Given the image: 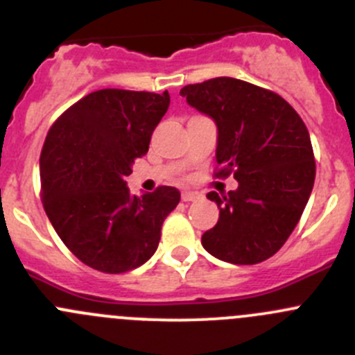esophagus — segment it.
<instances>
[{"label": "esophagus", "instance_id": "esophagus-1", "mask_svg": "<svg viewBox=\"0 0 355 355\" xmlns=\"http://www.w3.org/2000/svg\"><path fill=\"white\" fill-rule=\"evenodd\" d=\"M198 199H200V194H198V192H182V200H184V202H192V200Z\"/></svg>", "mask_w": 355, "mask_h": 355}]
</instances>
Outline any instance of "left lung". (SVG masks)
I'll use <instances>...</instances> for the list:
<instances>
[{
    "mask_svg": "<svg viewBox=\"0 0 355 355\" xmlns=\"http://www.w3.org/2000/svg\"><path fill=\"white\" fill-rule=\"evenodd\" d=\"M180 96L216 123L218 175L239 182L228 196L209 192L220 209L202 247L232 264H256L287 242L316 175L309 132L275 92L232 77L185 85Z\"/></svg>",
    "mask_w": 355,
    "mask_h": 355,
    "instance_id": "8db88e82",
    "label": "left lung"
}]
</instances>
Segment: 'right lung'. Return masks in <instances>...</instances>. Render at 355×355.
<instances>
[{"mask_svg":"<svg viewBox=\"0 0 355 355\" xmlns=\"http://www.w3.org/2000/svg\"><path fill=\"white\" fill-rule=\"evenodd\" d=\"M170 94L103 89L53 123L42 146V204L58 237L103 273H125L156 252L164 218L180 202L175 187L141 198L125 177L149 149Z\"/></svg>","mask_w":355,"mask_h":355,"instance_id":"right-lung-1","label":"right lung"}]
</instances>
